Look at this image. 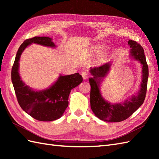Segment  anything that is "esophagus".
Segmentation results:
<instances>
[{"instance_id":"1","label":"esophagus","mask_w":159,"mask_h":159,"mask_svg":"<svg viewBox=\"0 0 159 159\" xmlns=\"http://www.w3.org/2000/svg\"><path fill=\"white\" fill-rule=\"evenodd\" d=\"M81 75L83 78V79H85V80H86L87 78H88V73L85 72V71H83V72H81Z\"/></svg>"}]
</instances>
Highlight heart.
Listing matches in <instances>:
<instances>
[{"instance_id":"heart-1","label":"heart","mask_w":159,"mask_h":159,"mask_svg":"<svg viewBox=\"0 0 159 159\" xmlns=\"http://www.w3.org/2000/svg\"><path fill=\"white\" fill-rule=\"evenodd\" d=\"M101 48H102V47H101V46H96V47H95V50H100Z\"/></svg>"}]
</instances>
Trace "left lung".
<instances>
[{
    "label": "left lung",
    "instance_id": "8db88e82",
    "mask_svg": "<svg viewBox=\"0 0 159 159\" xmlns=\"http://www.w3.org/2000/svg\"><path fill=\"white\" fill-rule=\"evenodd\" d=\"M128 43L131 48L130 55L134 59L139 60L143 66V80L141 89L137 96H133L130 100L122 104H112L107 102L101 96L99 84L109 72L111 63H106L91 68L90 72L93 76L89 79L91 85V108L95 116L101 120L118 122L126 120L142 105L146 98L149 71L144 50L139 43L134 40L130 39Z\"/></svg>",
    "mask_w": 159,
    "mask_h": 159
}]
</instances>
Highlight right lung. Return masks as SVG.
<instances>
[{
	"mask_svg": "<svg viewBox=\"0 0 159 159\" xmlns=\"http://www.w3.org/2000/svg\"><path fill=\"white\" fill-rule=\"evenodd\" d=\"M32 43L54 47L55 43L48 37H34L26 39L17 52L11 69V80L16 96L20 107L34 119L50 121L59 119L68 106L69 94L74 87L83 81L79 73L67 76H60L59 79L49 89L42 92H35L23 83L18 73L19 59L23 50Z\"/></svg>",
	"mask_w": 159,
	"mask_h": 159,
	"instance_id": "right-lung-1",
	"label": "right lung"
}]
</instances>
